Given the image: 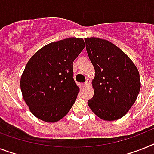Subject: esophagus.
I'll list each match as a JSON object with an SVG mask.
<instances>
[{
  "label": "esophagus",
  "mask_w": 154,
  "mask_h": 154,
  "mask_svg": "<svg viewBox=\"0 0 154 154\" xmlns=\"http://www.w3.org/2000/svg\"><path fill=\"white\" fill-rule=\"evenodd\" d=\"M91 84V80L90 79H86V82H85L84 84H83V86H89V85Z\"/></svg>",
  "instance_id": "esophagus-1"
}]
</instances>
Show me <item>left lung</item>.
<instances>
[{"label": "left lung", "mask_w": 154, "mask_h": 154, "mask_svg": "<svg viewBox=\"0 0 154 154\" xmlns=\"http://www.w3.org/2000/svg\"><path fill=\"white\" fill-rule=\"evenodd\" d=\"M86 51L95 70L94 94L89 107L101 120L112 121L127 114L141 88L138 68L113 43L97 38H85Z\"/></svg>", "instance_id": "obj_1"}]
</instances>
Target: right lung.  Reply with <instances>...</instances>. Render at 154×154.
I'll list each match as a JSON object with an SVG mask.
<instances>
[{"label": "right lung", "mask_w": 154, "mask_h": 154, "mask_svg": "<svg viewBox=\"0 0 154 154\" xmlns=\"http://www.w3.org/2000/svg\"><path fill=\"white\" fill-rule=\"evenodd\" d=\"M84 47L82 38H69L43 46L29 60L20 88L37 118L54 123L68 113L79 91L73 79V61Z\"/></svg>", "instance_id": "right-lung-1"}]
</instances>
